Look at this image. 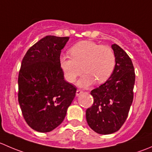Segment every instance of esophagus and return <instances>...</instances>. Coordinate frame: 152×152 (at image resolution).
I'll use <instances>...</instances> for the list:
<instances>
[{"label": "esophagus", "instance_id": "esophagus-1", "mask_svg": "<svg viewBox=\"0 0 152 152\" xmlns=\"http://www.w3.org/2000/svg\"><path fill=\"white\" fill-rule=\"evenodd\" d=\"M82 93H83V92H82V90H76V96H79V95H81V94H82Z\"/></svg>", "mask_w": 152, "mask_h": 152}]
</instances>
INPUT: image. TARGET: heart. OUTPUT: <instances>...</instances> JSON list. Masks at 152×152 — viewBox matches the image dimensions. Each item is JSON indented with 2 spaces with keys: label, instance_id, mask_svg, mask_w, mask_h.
Instances as JSON below:
<instances>
[{
  "label": "heart",
  "instance_id": "b5f03b06",
  "mask_svg": "<svg viewBox=\"0 0 152 152\" xmlns=\"http://www.w3.org/2000/svg\"><path fill=\"white\" fill-rule=\"evenodd\" d=\"M70 56H61L59 65L65 79L70 83L76 81L80 87H88L96 81L98 84L107 82L113 75L116 64L115 55L110 47L90 40L81 41L70 50Z\"/></svg>",
  "mask_w": 152,
  "mask_h": 152
}]
</instances>
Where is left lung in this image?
<instances>
[{
  "label": "left lung",
  "mask_w": 152,
  "mask_h": 152,
  "mask_svg": "<svg viewBox=\"0 0 152 152\" xmlns=\"http://www.w3.org/2000/svg\"><path fill=\"white\" fill-rule=\"evenodd\" d=\"M116 64L111 77L90 92L93 104L86 110V119L94 132L109 134L117 132L128 117L132 104L135 73L129 56L119 45H112Z\"/></svg>",
  "instance_id": "1"
}]
</instances>
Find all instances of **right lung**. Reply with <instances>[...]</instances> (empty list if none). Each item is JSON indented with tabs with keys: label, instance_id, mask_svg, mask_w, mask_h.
Here are the masks:
<instances>
[{
	"label": "right lung",
	"instance_id": "obj_1",
	"mask_svg": "<svg viewBox=\"0 0 152 152\" xmlns=\"http://www.w3.org/2000/svg\"><path fill=\"white\" fill-rule=\"evenodd\" d=\"M68 37L46 36L27 50L18 76V102L27 124L48 132L60 125L76 93L64 79L60 53Z\"/></svg>",
	"mask_w": 152,
	"mask_h": 152
}]
</instances>
